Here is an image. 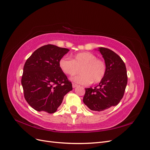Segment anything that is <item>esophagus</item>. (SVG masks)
<instances>
[{"label": "esophagus", "instance_id": "esophagus-1", "mask_svg": "<svg viewBox=\"0 0 150 150\" xmlns=\"http://www.w3.org/2000/svg\"><path fill=\"white\" fill-rule=\"evenodd\" d=\"M77 86H78L77 84H76L75 83H72V87H73V88H75V87H76Z\"/></svg>", "mask_w": 150, "mask_h": 150}]
</instances>
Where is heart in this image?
<instances>
[{"instance_id": "obj_1", "label": "heart", "mask_w": 150, "mask_h": 150, "mask_svg": "<svg viewBox=\"0 0 150 150\" xmlns=\"http://www.w3.org/2000/svg\"><path fill=\"white\" fill-rule=\"evenodd\" d=\"M59 67L65 74L74 76L81 71L82 73L71 80L79 84L87 85L97 83L103 80L106 74L105 63L90 52H82L75 54L72 59L63 57L58 62Z\"/></svg>"}]
</instances>
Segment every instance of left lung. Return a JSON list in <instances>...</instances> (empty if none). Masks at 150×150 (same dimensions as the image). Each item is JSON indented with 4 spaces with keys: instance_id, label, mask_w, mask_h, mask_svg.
Listing matches in <instances>:
<instances>
[{
    "instance_id": "8db88e82",
    "label": "left lung",
    "mask_w": 150,
    "mask_h": 150,
    "mask_svg": "<svg viewBox=\"0 0 150 150\" xmlns=\"http://www.w3.org/2000/svg\"><path fill=\"white\" fill-rule=\"evenodd\" d=\"M99 50L106 64V74L97 87L85 88L83 103L94 111L100 112L115 106L123 97L127 83L125 63L113 51L105 48Z\"/></svg>"
}]
</instances>
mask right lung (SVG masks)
<instances>
[{
	"instance_id": "obj_1",
	"label": "right lung",
	"mask_w": 150,
	"mask_h": 150,
	"mask_svg": "<svg viewBox=\"0 0 150 150\" xmlns=\"http://www.w3.org/2000/svg\"><path fill=\"white\" fill-rule=\"evenodd\" d=\"M69 51L47 45L34 51L25 62L21 83L25 100L35 110L55 112L64 96L72 90L71 82L58 65Z\"/></svg>"
}]
</instances>
